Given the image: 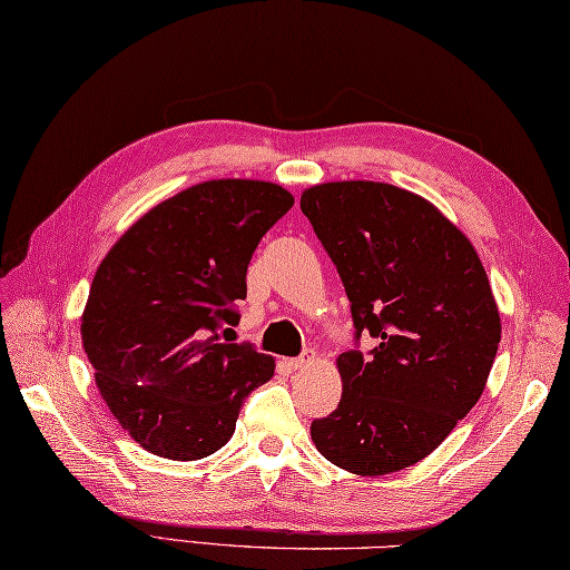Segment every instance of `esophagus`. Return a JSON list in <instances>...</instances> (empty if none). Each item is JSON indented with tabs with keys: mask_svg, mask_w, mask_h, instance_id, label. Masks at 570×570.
<instances>
[{
	"mask_svg": "<svg viewBox=\"0 0 570 570\" xmlns=\"http://www.w3.org/2000/svg\"><path fill=\"white\" fill-rule=\"evenodd\" d=\"M312 362H315V352H305L302 356H295V358H287V366L289 368H307Z\"/></svg>",
	"mask_w": 570,
	"mask_h": 570,
	"instance_id": "esophagus-1",
	"label": "esophagus"
}]
</instances>
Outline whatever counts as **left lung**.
Returning a JSON list of instances; mask_svg holds the SVG:
<instances>
[{
    "label": "left lung",
    "instance_id": "obj_1",
    "mask_svg": "<svg viewBox=\"0 0 570 570\" xmlns=\"http://www.w3.org/2000/svg\"><path fill=\"white\" fill-rule=\"evenodd\" d=\"M352 302L354 342L336 358L342 401L312 421L336 468L374 474L421 462L480 401L502 322L478 250L393 184L330 181L299 199Z\"/></svg>",
    "mask_w": 570,
    "mask_h": 570
}]
</instances>
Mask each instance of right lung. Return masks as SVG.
<instances>
[{"label":"right lung","mask_w":570,"mask_h":570,"mask_svg":"<svg viewBox=\"0 0 570 570\" xmlns=\"http://www.w3.org/2000/svg\"><path fill=\"white\" fill-rule=\"evenodd\" d=\"M293 194L216 179L179 191L125 230L92 277L80 336L110 413L159 458L202 460L236 431L243 401L275 362L218 342L238 324L246 271Z\"/></svg>","instance_id":"1"}]
</instances>
